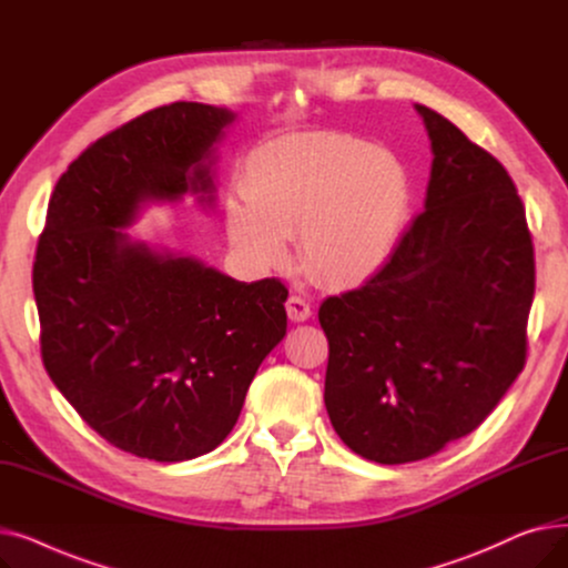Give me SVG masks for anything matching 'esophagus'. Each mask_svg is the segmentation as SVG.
<instances>
[{
  "label": "esophagus",
  "instance_id": "obj_1",
  "mask_svg": "<svg viewBox=\"0 0 568 568\" xmlns=\"http://www.w3.org/2000/svg\"><path fill=\"white\" fill-rule=\"evenodd\" d=\"M285 308H287V317H290L292 322H306V320L313 315L311 304H308L306 300H302V296H296V294L290 296Z\"/></svg>",
  "mask_w": 568,
  "mask_h": 568
}]
</instances>
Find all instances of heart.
Segmentation results:
<instances>
[{"instance_id":"b5f03b06","label":"heart","mask_w":568,"mask_h":568,"mask_svg":"<svg viewBox=\"0 0 568 568\" xmlns=\"http://www.w3.org/2000/svg\"><path fill=\"white\" fill-rule=\"evenodd\" d=\"M409 204V179L394 156L343 133H306L257 149L246 197L225 204V227L260 266L281 264L300 232L302 262L315 278L356 285L396 253Z\"/></svg>"}]
</instances>
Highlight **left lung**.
<instances>
[{
    "label": "left lung",
    "mask_w": 568,
    "mask_h": 568,
    "mask_svg": "<svg viewBox=\"0 0 568 568\" xmlns=\"http://www.w3.org/2000/svg\"><path fill=\"white\" fill-rule=\"evenodd\" d=\"M414 108L433 152L424 214L382 272L320 306L332 426L382 465L424 460L486 419L525 366L534 300L509 172L449 119Z\"/></svg>",
    "instance_id": "8db88e82"
}]
</instances>
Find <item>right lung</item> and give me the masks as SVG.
I'll use <instances>...</instances> for the list:
<instances>
[{
    "label": "right lung",
    "instance_id": "add662e5",
    "mask_svg": "<svg viewBox=\"0 0 568 568\" xmlns=\"http://www.w3.org/2000/svg\"><path fill=\"white\" fill-rule=\"evenodd\" d=\"M236 114L179 101L97 140L59 176L34 262L43 364L82 419L156 463L214 452L287 332L276 278L234 281L135 239L144 209L216 206Z\"/></svg>",
    "mask_w": 568,
    "mask_h": 568
}]
</instances>
